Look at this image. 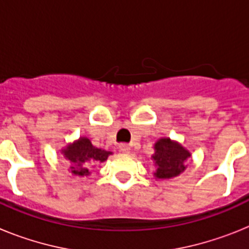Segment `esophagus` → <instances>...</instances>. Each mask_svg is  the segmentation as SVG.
I'll return each mask as SVG.
<instances>
[{"mask_svg": "<svg viewBox=\"0 0 249 249\" xmlns=\"http://www.w3.org/2000/svg\"><path fill=\"white\" fill-rule=\"evenodd\" d=\"M129 150H131V146L127 145V143H121L120 145V151L123 154H128Z\"/></svg>", "mask_w": 249, "mask_h": 249, "instance_id": "esophagus-1", "label": "esophagus"}]
</instances>
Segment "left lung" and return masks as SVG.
Here are the masks:
<instances>
[{
	"instance_id": "left-lung-1",
	"label": "left lung",
	"mask_w": 249,
	"mask_h": 249,
	"mask_svg": "<svg viewBox=\"0 0 249 249\" xmlns=\"http://www.w3.org/2000/svg\"><path fill=\"white\" fill-rule=\"evenodd\" d=\"M154 149L155 154L153 155V159L157 166V172L154 174L157 178H173L186 169L184 161L190 157V153L179 143L174 142L170 139H161L155 143Z\"/></svg>"
}]
</instances>
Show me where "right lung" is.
Here are the masks:
<instances>
[{
	"mask_svg": "<svg viewBox=\"0 0 249 249\" xmlns=\"http://www.w3.org/2000/svg\"><path fill=\"white\" fill-rule=\"evenodd\" d=\"M62 153L66 159L72 163L70 169H71V173L75 176H89L90 172L88 169L89 163L106 161L107 158L112 154L110 151L92 146L90 140L86 137H83L79 141L71 143L70 146L62 150Z\"/></svg>",
	"mask_w": 249,
	"mask_h": 249,
	"instance_id": "1",
	"label": "right lung"
}]
</instances>
